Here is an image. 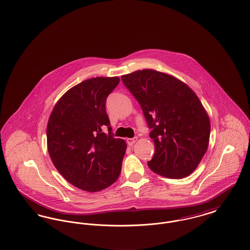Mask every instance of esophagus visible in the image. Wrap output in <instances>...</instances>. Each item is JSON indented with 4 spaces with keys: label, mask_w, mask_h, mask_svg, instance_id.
Returning a JSON list of instances; mask_svg holds the SVG:
<instances>
[{
    "label": "esophagus",
    "mask_w": 250,
    "mask_h": 250,
    "mask_svg": "<svg viewBox=\"0 0 250 250\" xmlns=\"http://www.w3.org/2000/svg\"><path fill=\"white\" fill-rule=\"evenodd\" d=\"M137 138H133V139H127L126 140V143H127V144L129 145V146H132L134 143H136L137 142Z\"/></svg>",
    "instance_id": "obj_1"
}]
</instances>
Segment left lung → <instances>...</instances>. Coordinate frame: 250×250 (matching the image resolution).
<instances>
[{
  "label": "left lung",
  "instance_id": "left-lung-1",
  "mask_svg": "<svg viewBox=\"0 0 250 250\" xmlns=\"http://www.w3.org/2000/svg\"><path fill=\"white\" fill-rule=\"evenodd\" d=\"M143 108L155 155L149 167L167 178L191 174L205 155L210 120L188 85L162 72L143 69L121 77Z\"/></svg>",
  "mask_w": 250,
  "mask_h": 250
}]
</instances>
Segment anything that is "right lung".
I'll list each match as a JSON object with an SVG mask.
<instances>
[{"label":"right lung","instance_id":"right-lung-1","mask_svg":"<svg viewBox=\"0 0 250 250\" xmlns=\"http://www.w3.org/2000/svg\"><path fill=\"white\" fill-rule=\"evenodd\" d=\"M118 77H97L72 87L53 107L47 126L53 165L73 186L96 192L119 177L126 143L111 134L106 100ZM108 126L109 135L102 132Z\"/></svg>","mask_w":250,"mask_h":250}]
</instances>
